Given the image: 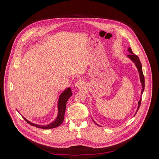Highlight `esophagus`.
<instances>
[{
    "mask_svg": "<svg viewBox=\"0 0 159 159\" xmlns=\"http://www.w3.org/2000/svg\"><path fill=\"white\" fill-rule=\"evenodd\" d=\"M75 85L76 87H77L79 89H82L84 87V82L82 80H79L75 82Z\"/></svg>",
    "mask_w": 159,
    "mask_h": 159,
    "instance_id": "34e87169",
    "label": "esophagus"
}]
</instances>
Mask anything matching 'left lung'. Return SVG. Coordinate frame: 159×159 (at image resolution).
I'll return each instance as SVG.
<instances>
[{
	"instance_id": "1",
	"label": "left lung",
	"mask_w": 159,
	"mask_h": 159,
	"mask_svg": "<svg viewBox=\"0 0 159 159\" xmlns=\"http://www.w3.org/2000/svg\"><path fill=\"white\" fill-rule=\"evenodd\" d=\"M128 51L129 52V53L131 54L129 55H128V57L134 63L136 66L137 67L138 69V70H139V74H140V81H141V83H142V92H141V96L144 91V89H145V77H144V75H143V71H142V63L140 61V59L139 58V57L137 55H134L131 48L129 47L128 48ZM141 101H142V98H140V101H139V106H138V108H137V112L140 106V104H141ZM137 112H136V114H137ZM95 123V122H94Z\"/></svg>"
}]
</instances>
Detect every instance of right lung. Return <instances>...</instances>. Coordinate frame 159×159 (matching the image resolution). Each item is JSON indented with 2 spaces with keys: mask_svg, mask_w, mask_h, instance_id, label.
<instances>
[{
  "mask_svg": "<svg viewBox=\"0 0 159 159\" xmlns=\"http://www.w3.org/2000/svg\"><path fill=\"white\" fill-rule=\"evenodd\" d=\"M72 95V93L71 89L69 87L66 89L63 93H62L59 98L58 100V116L56 118V120L52 123L46 125V126H41V125H38L33 124L27 120H26L24 117H22L24 118V120L30 125L35 126L38 128H41L43 129H51V128H54L56 127L59 126L63 121L64 120V116H65V112L66 109V104L68 101V99H69V98Z\"/></svg>",
  "mask_w": 159,
  "mask_h": 159,
  "instance_id": "right-lung-1",
  "label": "right lung"
}]
</instances>
